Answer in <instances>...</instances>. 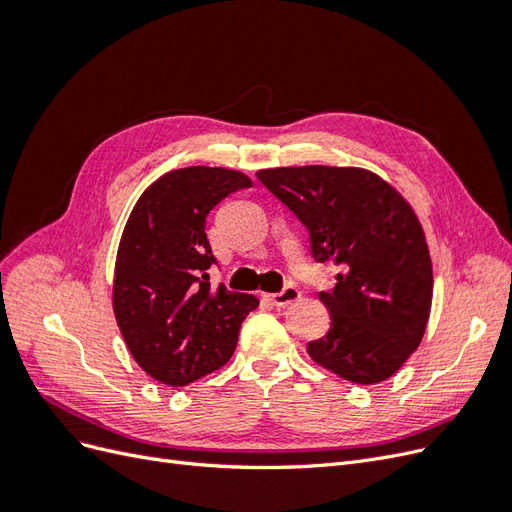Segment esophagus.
Returning <instances> with one entry per match:
<instances>
[{"label":"esophagus","instance_id":"esophagus-1","mask_svg":"<svg viewBox=\"0 0 512 512\" xmlns=\"http://www.w3.org/2000/svg\"><path fill=\"white\" fill-rule=\"evenodd\" d=\"M299 299H301V292H299L297 286H286L282 292L267 294V301L275 307H286V305L299 301Z\"/></svg>","mask_w":512,"mask_h":512}]
</instances>
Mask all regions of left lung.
Returning <instances> with one entry per match:
<instances>
[{
	"instance_id": "1",
	"label": "left lung",
	"mask_w": 512,
	"mask_h": 512,
	"mask_svg": "<svg viewBox=\"0 0 512 512\" xmlns=\"http://www.w3.org/2000/svg\"><path fill=\"white\" fill-rule=\"evenodd\" d=\"M256 177L309 230L312 256L339 267L335 288L320 292L331 327L307 354L354 384L391 378L431 312V258L414 209L365 168L282 166Z\"/></svg>"
}]
</instances>
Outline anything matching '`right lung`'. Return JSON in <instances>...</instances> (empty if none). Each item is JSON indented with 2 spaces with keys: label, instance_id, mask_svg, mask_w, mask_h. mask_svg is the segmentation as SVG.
<instances>
[{
  "label": "right lung",
  "instance_id": "right-lung-1",
  "mask_svg": "<svg viewBox=\"0 0 512 512\" xmlns=\"http://www.w3.org/2000/svg\"><path fill=\"white\" fill-rule=\"evenodd\" d=\"M252 179L228 168L170 170L136 200L115 260L113 312L143 371L185 386L226 365L254 294L211 288L209 211Z\"/></svg>",
  "mask_w": 512,
  "mask_h": 512
}]
</instances>
